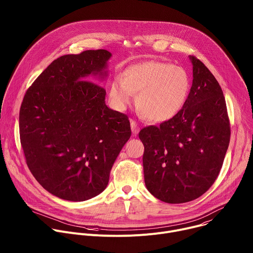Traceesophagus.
<instances>
[{"label": "esophagus", "mask_w": 253, "mask_h": 253, "mask_svg": "<svg viewBox=\"0 0 253 253\" xmlns=\"http://www.w3.org/2000/svg\"><path fill=\"white\" fill-rule=\"evenodd\" d=\"M130 124H131V130H132L133 135H136L139 132V127H138L137 122L135 120H131Z\"/></svg>", "instance_id": "1"}]
</instances>
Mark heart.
I'll return each instance as SVG.
<instances>
[{"mask_svg":"<svg viewBox=\"0 0 253 253\" xmlns=\"http://www.w3.org/2000/svg\"><path fill=\"white\" fill-rule=\"evenodd\" d=\"M187 70L168 62L148 61L127 68L121 82L111 83L109 96L119 110H124L136 96L140 114L152 122H164L182 109L190 92Z\"/></svg>","mask_w":253,"mask_h":253,"instance_id":"obj_1","label":"heart"}]
</instances>
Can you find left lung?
<instances>
[{
  "label": "left lung",
  "instance_id": "obj_1",
  "mask_svg": "<svg viewBox=\"0 0 253 253\" xmlns=\"http://www.w3.org/2000/svg\"><path fill=\"white\" fill-rule=\"evenodd\" d=\"M193 81L173 118L139 132L149 192L166 203H184L214 183L229 145L230 123L222 89L208 68L190 56Z\"/></svg>",
  "mask_w": 253,
  "mask_h": 253
}]
</instances>
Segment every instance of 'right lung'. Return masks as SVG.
<instances>
[{"mask_svg": "<svg viewBox=\"0 0 253 253\" xmlns=\"http://www.w3.org/2000/svg\"><path fill=\"white\" fill-rule=\"evenodd\" d=\"M110 57L102 49L64 55L24 96L19 122L26 163L43 188L61 199L100 194L131 136L128 116L108 108L106 90L88 81L92 74H106Z\"/></svg>", "mask_w": 253, "mask_h": 253, "instance_id": "add662e5", "label": "right lung"}]
</instances>
